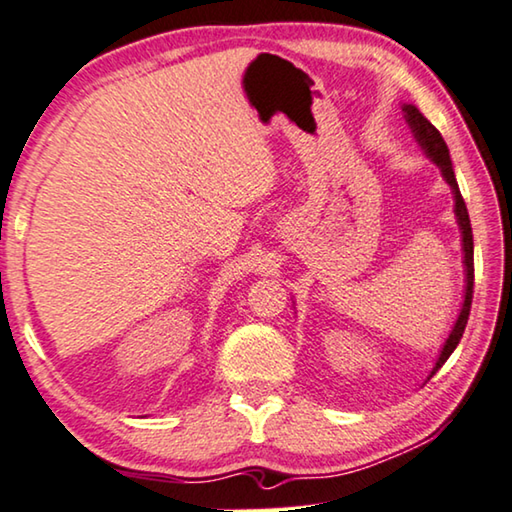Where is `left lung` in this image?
Masks as SVG:
<instances>
[{
	"label": "left lung",
	"instance_id": "1",
	"mask_svg": "<svg viewBox=\"0 0 512 512\" xmlns=\"http://www.w3.org/2000/svg\"><path fill=\"white\" fill-rule=\"evenodd\" d=\"M403 116H405V123L412 129V134H415L417 143L421 145V150L426 152V157L433 161V164L440 168L442 177L446 180V184L451 186L453 191V202H456V207H453V212H456L458 218V227H460V234H462V264H465V300H462V310L458 314L456 323H453V330L449 332V337H446V342L442 346L440 355H437V362L431 371L433 373L442 367V364L449 360V355L456 351V346L460 344L462 339V332H465L467 326V319H469V310H472V296H474V237H472V223H469V214H467V205L465 200L460 196V189H458V182H456V173H453V166H451V157H449V148H446V143L442 139V134L437 132V129L431 125V120H428L424 113H421L415 104H403Z\"/></svg>",
	"mask_w": 512,
	"mask_h": 512
}]
</instances>
